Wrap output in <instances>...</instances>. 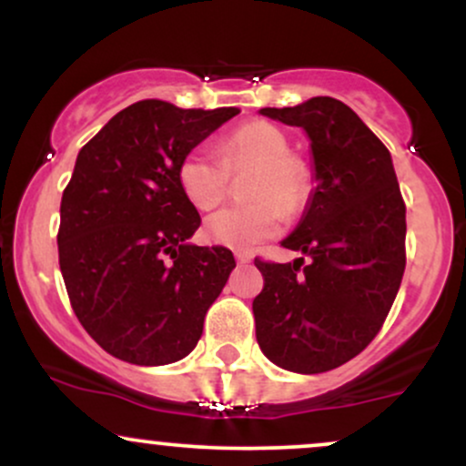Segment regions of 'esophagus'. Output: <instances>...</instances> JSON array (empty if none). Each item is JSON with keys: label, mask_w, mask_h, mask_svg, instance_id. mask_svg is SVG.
<instances>
[{"label": "esophagus", "mask_w": 466, "mask_h": 466, "mask_svg": "<svg viewBox=\"0 0 466 466\" xmlns=\"http://www.w3.org/2000/svg\"><path fill=\"white\" fill-rule=\"evenodd\" d=\"M234 258H237L238 265H248L249 263L248 251H234Z\"/></svg>", "instance_id": "esophagus-1"}]
</instances>
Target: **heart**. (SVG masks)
Here are the masks:
<instances>
[{
  "mask_svg": "<svg viewBox=\"0 0 466 466\" xmlns=\"http://www.w3.org/2000/svg\"><path fill=\"white\" fill-rule=\"evenodd\" d=\"M218 155L206 147L192 148L181 159L179 186L197 210L208 212L226 199L229 175H251L245 199L251 203L223 208L206 221L203 234L210 243L229 249H251L274 238L282 215L304 210L311 197V170L298 155L285 131L265 120L248 122L218 142Z\"/></svg>",
  "mask_w": 466,
  "mask_h": 466,
  "instance_id": "1",
  "label": "heart"
}]
</instances>
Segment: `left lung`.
I'll use <instances>...</instances> for the list:
<instances>
[{"label":"left lung","instance_id":"8db88e82","mask_svg":"<svg viewBox=\"0 0 466 466\" xmlns=\"http://www.w3.org/2000/svg\"><path fill=\"white\" fill-rule=\"evenodd\" d=\"M260 114L302 127L315 188L282 248L309 258L256 267V339L285 370L318 374L350 361L381 329L405 271V203L392 157L341 100L318 96Z\"/></svg>","mask_w":466,"mask_h":466}]
</instances>
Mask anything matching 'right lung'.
Returning <instances> with one entry per match:
<instances>
[{"label":"right lung","instance_id":"add662e5","mask_svg":"<svg viewBox=\"0 0 466 466\" xmlns=\"http://www.w3.org/2000/svg\"><path fill=\"white\" fill-rule=\"evenodd\" d=\"M237 114L140 100L80 148L61 199L58 265L78 322L117 360H184L237 267L229 249L188 240L201 218L177 177L184 155Z\"/></svg>","mask_w":466,"mask_h":466}]
</instances>
